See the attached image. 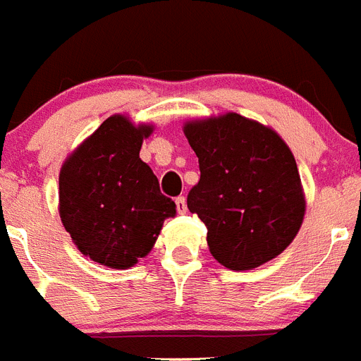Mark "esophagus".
Returning <instances> with one entry per match:
<instances>
[{
  "instance_id": "1",
  "label": "esophagus",
  "mask_w": 361,
  "mask_h": 361,
  "mask_svg": "<svg viewBox=\"0 0 361 361\" xmlns=\"http://www.w3.org/2000/svg\"><path fill=\"white\" fill-rule=\"evenodd\" d=\"M176 209L180 214H185V212H187V200H185L183 196L176 198Z\"/></svg>"
}]
</instances>
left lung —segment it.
I'll return each instance as SVG.
<instances>
[{
	"mask_svg": "<svg viewBox=\"0 0 361 361\" xmlns=\"http://www.w3.org/2000/svg\"><path fill=\"white\" fill-rule=\"evenodd\" d=\"M183 133L200 161L187 207L205 224L211 255L231 271H250L281 255L305 214L287 143L236 112L187 121Z\"/></svg>",
	"mask_w": 361,
	"mask_h": 361,
	"instance_id": "left-lung-1",
	"label": "left lung"
}]
</instances>
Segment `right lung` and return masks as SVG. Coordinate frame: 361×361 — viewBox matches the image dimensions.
Here are the masks:
<instances>
[{
  "mask_svg": "<svg viewBox=\"0 0 361 361\" xmlns=\"http://www.w3.org/2000/svg\"><path fill=\"white\" fill-rule=\"evenodd\" d=\"M152 125L123 114L106 118L59 172V216L81 255L111 269H128L154 247L176 203L163 196L140 149Z\"/></svg>",
  "mask_w": 361,
  "mask_h": 361,
  "instance_id": "right-lung-1",
  "label": "right lung"
}]
</instances>
